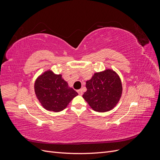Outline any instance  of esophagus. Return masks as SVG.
Wrapping results in <instances>:
<instances>
[{
  "label": "esophagus",
  "instance_id": "34e87169",
  "mask_svg": "<svg viewBox=\"0 0 160 160\" xmlns=\"http://www.w3.org/2000/svg\"><path fill=\"white\" fill-rule=\"evenodd\" d=\"M77 93H79V95H83V90H82L81 89H79V90H77Z\"/></svg>",
  "mask_w": 160,
  "mask_h": 160
}]
</instances>
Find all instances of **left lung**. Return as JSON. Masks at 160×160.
I'll return each instance as SVG.
<instances>
[{
    "label": "left lung",
    "mask_w": 160,
    "mask_h": 160,
    "mask_svg": "<svg viewBox=\"0 0 160 160\" xmlns=\"http://www.w3.org/2000/svg\"><path fill=\"white\" fill-rule=\"evenodd\" d=\"M87 91L83 98L91 108L98 112L113 109L122 95V83L119 75L111 69L95 72L86 81Z\"/></svg>",
    "instance_id": "left-lung-1"
}]
</instances>
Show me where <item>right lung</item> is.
<instances>
[{
  "label": "right lung",
  "mask_w": 160,
  "mask_h": 160,
  "mask_svg": "<svg viewBox=\"0 0 160 160\" xmlns=\"http://www.w3.org/2000/svg\"><path fill=\"white\" fill-rule=\"evenodd\" d=\"M37 98L46 110L59 112L65 109L78 93L69 86L61 74L47 70L38 76L34 84Z\"/></svg>",
  "instance_id": "1"
}]
</instances>
